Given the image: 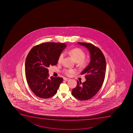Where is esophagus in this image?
Here are the masks:
<instances>
[{"mask_svg": "<svg viewBox=\"0 0 133 133\" xmlns=\"http://www.w3.org/2000/svg\"><path fill=\"white\" fill-rule=\"evenodd\" d=\"M70 78H64V80L65 81H68L69 80H70Z\"/></svg>", "mask_w": 133, "mask_h": 133, "instance_id": "34e87169", "label": "esophagus"}]
</instances>
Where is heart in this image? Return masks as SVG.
<instances>
[{
  "instance_id": "b5f03b06",
  "label": "heart",
  "mask_w": 133,
  "mask_h": 133,
  "mask_svg": "<svg viewBox=\"0 0 133 133\" xmlns=\"http://www.w3.org/2000/svg\"><path fill=\"white\" fill-rule=\"evenodd\" d=\"M66 53H68L71 55L74 58L75 61L78 62L79 64L82 66H84L87 64V61L84 59L85 57V53L82 49H74L65 51ZM64 57V53H62L59 55L58 58V62H61L63 60ZM76 70L75 69H64L63 72L67 76H71L72 74L76 72Z\"/></svg>"
}]
</instances>
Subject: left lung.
<instances>
[{"label": "left lung", "mask_w": 133, "mask_h": 133, "mask_svg": "<svg viewBox=\"0 0 133 133\" xmlns=\"http://www.w3.org/2000/svg\"><path fill=\"white\" fill-rule=\"evenodd\" d=\"M85 47L89 51L91 61L87 67L82 71L86 79L82 83L77 81V84L73 88L72 95L81 101H86L93 97L101 88L105 78L106 62L101 50L92 44L78 42Z\"/></svg>", "instance_id": "8db88e82"}]
</instances>
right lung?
Returning <instances> with one entry per match:
<instances>
[{
	"mask_svg": "<svg viewBox=\"0 0 133 133\" xmlns=\"http://www.w3.org/2000/svg\"><path fill=\"white\" fill-rule=\"evenodd\" d=\"M66 46L62 43H43L32 48L28 54L25 77L31 90L38 97L48 98L57 92L63 78H49L48 68L57 64L59 55Z\"/></svg>",
	"mask_w": 133,
	"mask_h": 133,
	"instance_id": "right-lung-1",
	"label": "right lung"
}]
</instances>
